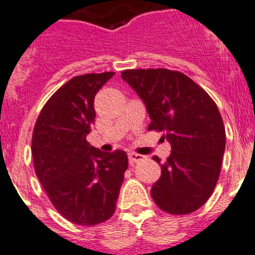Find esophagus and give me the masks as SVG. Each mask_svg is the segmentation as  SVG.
Wrapping results in <instances>:
<instances>
[{
    "label": "esophagus",
    "mask_w": 255,
    "mask_h": 255,
    "mask_svg": "<svg viewBox=\"0 0 255 255\" xmlns=\"http://www.w3.org/2000/svg\"><path fill=\"white\" fill-rule=\"evenodd\" d=\"M143 158H144V156H142V154H138V153H134V152H130V153H128V160H129L130 165H133V163H135V162H139V161H142Z\"/></svg>",
    "instance_id": "esophagus-1"
}]
</instances>
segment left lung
Masks as SVG:
<instances>
[{
  "label": "left lung",
  "mask_w": 255,
  "mask_h": 255,
  "mask_svg": "<svg viewBox=\"0 0 255 255\" xmlns=\"http://www.w3.org/2000/svg\"><path fill=\"white\" fill-rule=\"evenodd\" d=\"M146 104L148 130L162 132L171 154L161 163V177L151 189L161 210L173 215L196 211L216 186L225 151V128L210 95L187 75L168 69L122 71Z\"/></svg>",
  "instance_id": "8db88e82"
}]
</instances>
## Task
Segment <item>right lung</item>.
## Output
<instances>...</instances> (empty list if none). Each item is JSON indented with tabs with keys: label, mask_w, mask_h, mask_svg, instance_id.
Returning <instances> with one entry per match:
<instances>
[{
	"label": "right lung",
	"mask_w": 255,
	"mask_h": 255,
	"mask_svg": "<svg viewBox=\"0 0 255 255\" xmlns=\"http://www.w3.org/2000/svg\"><path fill=\"white\" fill-rule=\"evenodd\" d=\"M113 75L74 77L51 95L35 123V172L54 208L74 224L92 227L113 215L128 168L125 151L102 152L87 141L95 94Z\"/></svg>",
	"instance_id": "right-lung-1"
}]
</instances>
